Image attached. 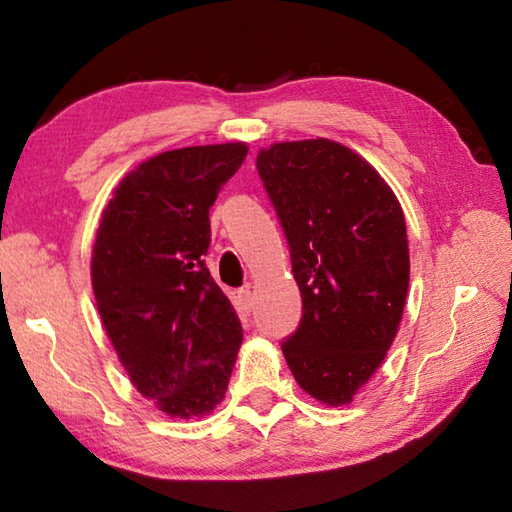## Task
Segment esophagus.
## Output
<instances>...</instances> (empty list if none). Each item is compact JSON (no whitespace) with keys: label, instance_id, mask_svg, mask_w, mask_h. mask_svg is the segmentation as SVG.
Returning <instances> with one entry per match:
<instances>
[{"label":"esophagus","instance_id":"obj_1","mask_svg":"<svg viewBox=\"0 0 512 512\" xmlns=\"http://www.w3.org/2000/svg\"><path fill=\"white\" fill-rule=\"evenodd\" d=\"M239 298H241V302H244V309H246V311L253 309V305H255V293L250 291V287L241 289V291H239Z\"/></svg>","mask_w":512,"mask_h":512}]
</instances>
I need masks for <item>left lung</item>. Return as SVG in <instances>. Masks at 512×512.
Here are the masks:
<instances>
[{"label":"left lung","mask_w":512,"mask_h":512,"mask_svg":"<svg viewBox=\"0 0 512 512\" xmlns=\"http://www.w3.org/2000/svg\"><path fill=\"white\" fill-rule=\"evenodd\" d=\"M257 173L287 237L302 296L282 352L300 388L339 406L375 375L409 291L402 207L384 178L332 140L280 142Z\"/></svg>","instance_id":"obj_1"}]
</instances>
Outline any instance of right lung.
Here are the masks:
<instances>
[{
	"instance_id": "1",
	"label": "right lung",
	"mask_w": 512,
	"mask_h": 512,
	"mask_svg": "<svg viewBox=\"0 0 512 512\" xmlns=\"http://www.w3.org/2000/svg\"><path fill=\"white\" fill-rule=\"evenodd\" d=\"M248 153L244 142L155 155L103 210L92 289L121 366L171 418L225 397L244 329L205 266L210 207Z\"/></svg>"
}]
</instances>
